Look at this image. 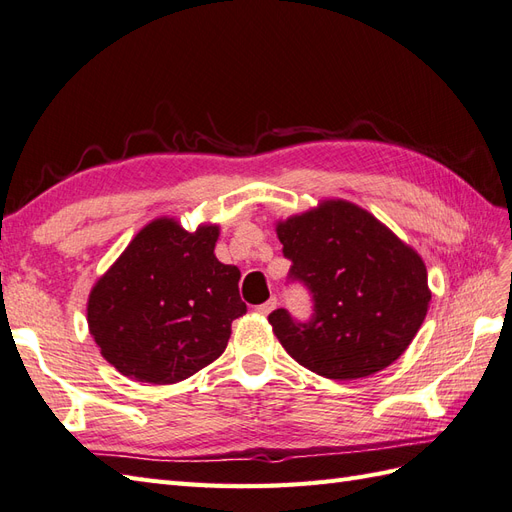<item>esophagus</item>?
I'll return each mask as SVG.
<instances>
[{
  "label": "esophagus",
  "instance_id": "obj_1",
  "mask_svg": "<svg viewBox=\"0 0 512 512\" xmlns=\"http://www.w3.org/2000/svg\"><path fill=\"white\" fill-rule=\"evenodd\" d=\"M274 309H277V298H270L268 303L257 307V313H259V316H268V313H272Z\"/></svg>",
  "mask_w": 512,
  "mask_h": 512
}]
</instances>
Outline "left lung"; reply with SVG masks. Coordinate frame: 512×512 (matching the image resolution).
<instances>
[{
	"label": "left lung",
	"instance_id": "1",
	"mask_svg": "<svg viewBox=\"0 0 512 512\" xmlns=\"http://www.w3.org/2000/svg\"><path fill=\"white\" fill-rule=\"evenodd\" d=\"M290 279L307 285L313 316L285 309L268 322L287 355L333 381L385 370L409 348L428 303L422 257L363 207L329 199L277 222Z\"/></svg>",
	"mask_w": 512,
	"mask_h": 512
}]
</instances>
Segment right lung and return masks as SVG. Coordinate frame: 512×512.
<instances>
[{
  "label": "right lung",
  "mask_w": 512,
  "mask_h": 512,
  "mask_svg": "<svg viewBox=\"0 0 512 512\" xmlns=\"http://www.w3.org/2000/svg\"><path fill=\"white\" fill-rule=\"evenodd\" d=\"M218 225L186 231L155 218L88 296V331L101 355L138 383H179L216 361L246 313L238 266L214 255Z\"/></svg>",
  "instance_id": "1"
}]
</instances>
